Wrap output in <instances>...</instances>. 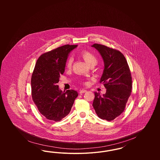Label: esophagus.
Masks as SVG:
<instances>
[{"label":"esophagus","instance_id":"obj_1","mask_svg":"<svg viewBox=\"0 0 160 160\" xmlns=\"http://www.w3.org/2000/svg\"><path fill=\"white\" fill-rule=\"evenodd\" d=\"M87 91L86 90H85V89H82V90H80V94H82V93H85V92H86Z\"/></svg>","mask_w":160,"mask_h":160}]
</instances>
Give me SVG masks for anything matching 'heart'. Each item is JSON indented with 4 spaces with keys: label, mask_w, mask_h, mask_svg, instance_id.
Instances as JSON below:
<instances>
[{
    "label": "heart",
    "mask_w": 160,
    "mask_h": 160,
    "mask_svg": "<svg viewBox=\"0 0 160 160\" xmlns=\"http://www.w3.org/2000/svg\"><path fill=\"white\" fill-rule=\"evenodd\" d=\"M80 56L81 57H82V58L83 59L84 61L86 62V63L89 65V66L92 65H96L97 63V59L96 56L94 54L92 53L91 52L87 51V50H83L80 52ZM73 62V59L72 58L70 57L68 59V60L67 61L66 63V65L67 67L70 68L72 66V63Z\"/></svg>",
    "instance_id": "1"
}]
</instances>
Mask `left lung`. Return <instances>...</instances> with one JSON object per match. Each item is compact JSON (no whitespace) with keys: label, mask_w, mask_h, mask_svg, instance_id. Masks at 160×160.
<instances>
[{"label":"left lung","mask_w":160,"mask_h":160,"mask_svg":"<svg viewBox=\"0 0 160 160\" xmlns=\"http://www.w3.org/2000/svg\"><path fill=\"white\" fill-rule=\"evenodd\" d=\"M102 57L104 69L100 78L106 89L105 94L95 93L92 106L102 119L112 121L124 111L131 95L132 78L127 60L119 51L99 44L92 46Z\"/></svg>","instance_id":"1"}]
</instances>
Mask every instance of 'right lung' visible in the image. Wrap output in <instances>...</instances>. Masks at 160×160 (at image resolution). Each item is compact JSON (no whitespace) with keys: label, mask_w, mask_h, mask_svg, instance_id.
<instances>
[{"label":"right lung","mask_w":160,"mask_h":160,"mask_svg":"<svg viewBox=\"0 0 160 160\" xmlns=\"http://www.w3.org/2000/svg\"><path fill=\"white\" fill-rule=\"evenodd\" d=\"M77 45H65L42 54L37 61L31 78L32 96L41 114L58 122L69 113L77 92H62L57 83L65 71L69 54Z\"/></svg>","instance_id":"obj_1"}]
</instances>
